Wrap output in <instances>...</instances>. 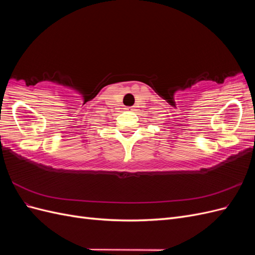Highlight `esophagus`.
Listing matches in <instances>:
<instances>
[{
	"instance_id": "1",
	"label": "esophagus",
	"mask_w": 255,
	"mask_h": 255,
	"mask_svg": "<svg viewBox=\"0 0 255 255\" xmlns=\"http://www.w3.org/2000/svg\"><path fill=\"white\" fill-rule=\"evenodd\" d=\"M127 110L128 111H134L135 110V106H128V107H127Z\"/></svg>"
}]
</instances>
